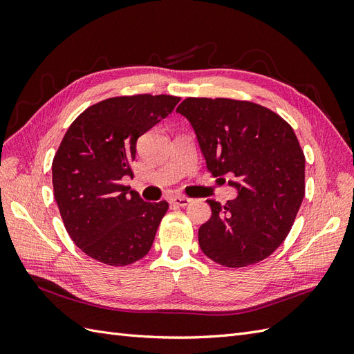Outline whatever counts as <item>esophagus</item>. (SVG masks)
I'll return each instance as SVG.
<instances>
[{
	"label": "esophagus",
	"mask_w": 354,
	"mask_h": 354,
	"mask_svg": "<svg viewBox=\"0 0 354 354\" xmlns=\"http://www.w3.org/2000/svg\"><path fill=\"white\" fill-rule=\"evenodd\" d=\"M169 202L173 203V205H176V207H186V205H189V203L192 202V199L186 198V196H174V198L169 199Z\"/></svg>",
	"instance_id": "34e87169"
}]
</instances>
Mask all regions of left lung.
Wrapping results in <instances>:
<instances>
[{
    "mask_svg": "<svg viewBox=\"0 0 354 354\" xmlns=\"http://www.w3.org/2000/svg\"><path fill=\"white\" fill-rule=\"evenodd\" d=\"M177 112L194 127L207 168L229 174L238 198L220 205L198 232L202 252L230 269L273 254L291 230L306 194V158L282 116L246 100L187 97Z\"/></svg>",
    "mask_w": 354,
    "mask_h": 354,
    "instance_id": "8db88e82",
    "label": "left lung"
}]
</instances>
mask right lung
I'll return each mask as SVG.
<instances>
[{"instance_id":"add662e5","label":"right lung","mask_w":354,"mask_h":354,"mask_svg":"<svg viewBox=\"0 0 354 354\" xmlns=\"http://www.w3.org/2000/svg\"><path fill=\"white\" fill-rule=\"evenodd\" d=\"M169 94L120 95L75 120L53 159V190L71 239L91 259L122 267L149 252L168 202H145L121 183L138 137L174 111Z\"/></svg>"}]
</instances>
